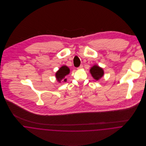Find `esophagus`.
Wrapping results in <instances>:
<instances>
[{
  "label": "esophagus",
  "instance_id": "34e87169",
  "mask_svg": "<svg viewBox=\"0 0 146 146\" xmlns=\"http://www.w3.org/2000/svg\"><path fill=\"white\" fill-rule=\"evenodd\" d=\"M83 65H80V66L78 68V70H80V69L83 68Z\"/></svg>",
  "mask_w": 146,
  "mask_h": 146
}]
</instances>
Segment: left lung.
I'll list each match as a JSON object with an SVG mask.
<instances>
[{
    "instance_id": "left-lung-1",
    "label": "left lung",
    "mask_w": 146,
    "mask_h": 146,
    "mask_svg": "<svg viewBox=\"0 0 146 146\" xmlns=\"http://www.w3.org/2000/svg\"><path fill=\"white\" fill-rule=\"evenodd\" d=\"M90 73L93 79L96 80H99L104 75V70L97 64H94L90 68Z\"/></svg>"
}]
</instances>
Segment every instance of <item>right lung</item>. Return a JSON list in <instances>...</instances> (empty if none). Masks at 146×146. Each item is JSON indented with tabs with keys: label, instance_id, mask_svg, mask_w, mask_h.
<instances>
[{
	"label": "right lung",
	"instance_id": "right-lung-1",
	"mask_svg": "<svg viewBox=\"0 0 146 146\" xmlns=\"http://www.w3.org/2000/svg\"><path fill=\"white\" fill-rule=\"evenodd\" d=\"M70 68L66 65L61 66L60 69L56 72V78L58 83L66 82L67 79L65 78V76L70 74Z\"/></svg>",
	"mask_w": 146,
	"mask_h": 146
}]
</instances>
